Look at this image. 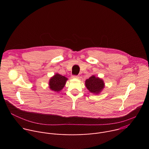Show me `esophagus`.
Here are the masks:
<instances>
[{
    "label": "esophagus",
    "mask_w": 149,
    "mask_h": 149,
    "mask_svg": "<svg viewBox=\"0 0 149 149\" xmlns=\"http://www.w3.org/2000/svg\"><path fill=\"white\" fill-rule=\"evenodd\" d=\"M71 78H73V79H78V78H79V77H78V76H77V75H72V76L71 77Z\"/></svg>",
    "instance_id": "obj_1"
}]
</instances>
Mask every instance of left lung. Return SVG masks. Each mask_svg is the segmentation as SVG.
<instances>
[{
	"mask_svg": "<svg viewBox=\"0 0 149 149\" xmlns=\"http://www.w3.org/2000/svg\"><path fill=\"white\" fill-rule=\"evenodd\" d=\"M85 85L87 90L94 94H99L105 87V84L102 79L95 77L94 75L91 76L85 81Z\"/></svg>",
	"mask_w": 149,
	"mask_h": 149,
	"instance_id": "obj_1",
	"label": "left lung"
}]
</instances>
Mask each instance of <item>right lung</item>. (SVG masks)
Returning <instances> with one entry per match:
<instances>
[{
    "label": "right lung",
    "mask_w": 149,
    "mask_h": 149,
    "mask_svg": "<svg viewBox=\"0 0 149 149\" xmlns=\"http://www.w3.org/2000/svg\"><path fill=\"white\" fill-rule=\"evenodd\" d=\"M68 79L67 77L56 73L49 79V88L52 91L58 93L64 87Z\"/></svg>",
    "instance_id": "add662e5"
}]
</instances>
